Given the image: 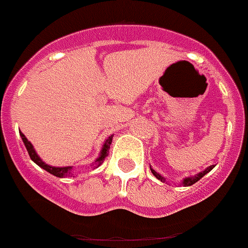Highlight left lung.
Segmentation results:
<instances>
[{
  "mask_svg": "<svg viewBox=\"0 0 248 248\" xmlns=\"http://www.w3.org/2000/svg\"><path fill=\"white\" fill-rule=\"evenodd\" d=\"M214 168H215V165H211V166H209V168L206 169V170H203V171L199 172L198 175H195V176L186 177L185 180L183 181V185H184V186H191V185H194L195 183H198V181L200 180V179L203 176V175H206L209 171H211V170H212V169H214ZM150 169H151V168H150ZM151 172H153V174H154V176L156 177V179H159L160 181H165V179H164V177L161 176V175H160V174H157V172L155 171V170H153V169H151Z\"/></svg>",
  "mask_w": 248,
  "mask_h": 248,
  "instance_id": "8db88e82",
  "label": "left lung"
}]
</instances>
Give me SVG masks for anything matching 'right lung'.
Segmentation results:
<instances>
[{
	"label": "right lung",
	"mask_w": 248,
	"mask_h": 248,
	"mask_svg": "<svg viewBox=\"0 0 248 248\" xmlns=\"http://www.w3.org/2000/svg\"><path fill=\"white\" fill-rule=\"evenodd\" d=\"M19 135H21L22 140H23V143H25L26 149H27L28 154H30V157L32 160H33V161L37 164V165L41 166V168H42V169H45L46 171H48V172H49V174L54 175V176H57V177H64V176H68V175L72 174V172H71V170H72L71 166H65V168H54V166H49V165H47V164H46V163H43L42 160L39 159V156H38V155H37L36 151H34V149H33V146H32V144H31L30 141H28V140H27V138L25 137V134H23V133H19ZM111 139H113V137H110V138H109V139H107V141H105V143H104V146H103L102 151H100V156L98 157V159L95 160V163H94L97 166H99L100 164H102L103 161H104L105 157L108 156L109 148H110V144H111ZM94 164H93V165H94Z\"/></svg>",
	"instance_id": "1"
}]
</instances>
